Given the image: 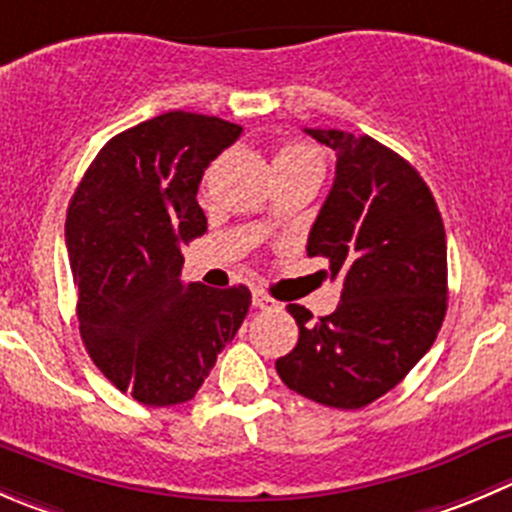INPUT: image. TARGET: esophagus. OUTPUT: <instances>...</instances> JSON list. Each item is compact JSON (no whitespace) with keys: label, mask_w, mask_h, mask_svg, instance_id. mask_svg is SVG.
Returning <instances> with one entry per match:
<instances>
[{"label":"esophagus","mask_w":512,"mask_h":512,"mask_svg":"<svg viewBox=\"0 0 512 512\" xmlns=\"http://www.w3.org/2000/svg\"><path fill=\"white\" fill-rule=\"evenodd\" d=\"M252 305H255L257 310H282L280 302L272 300V297L265 295V292H262V290L252 292Z\"/></svg>","instance_id":"obj_1"}]
</instances>
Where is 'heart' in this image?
Wrapping results in <instances>:
<instances>
[{"label": "heart", "mask_w": 512, "mask_h": 512, "mask_svg": "<svg viewBox=\"0 0 512 512\" xmlns=\"http://www.w3.org/2000/svg\"><path fill=\"white\" fill-rule=\"evenodd\" d=\"M302 162H320L315 150L305 145H282L275 155V170L290 165H302Z\"/></svg>", "instance_id": "obj_1"}]
</instances>
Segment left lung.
Here are the masks:
<instances>
[{
  "mask_svg": "<svg viewBox=\"0 0 512 512\" xmlns=\"http://www.w3.org/2000/svg\"><path fill=\"white\" fill-rule=\"evenodd\" d=\"M335 150V182L307 237L340 277V305L312 320L287 305L300 340L275 362L302 398L357 410L393 390L433 347L448 310V245L435 197L408 160L372 137L305 130Z\"/></svg>",
  "mask_w": 512,
  "mask_h": 512,
  "instance_id": "8db88e82",
  "label": "left lung"
}]
</instances>
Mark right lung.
<instances>
[{
    "mask_svg": "<svg viewBox=\"0 0 512 512\" xmlns=\"http://www.w3.org/2000/svg\"><path fill=\"white\" fill-rule=\"evenodd\" d=\"M240 124L167 112L112 137L69 200L64 240L84 347L102 375L150 408L195 398L252 305L245 285L180 280L207 232L197 187Z\"/></svg>",
    "mask_w": 512,
    "mask_h": 512,
    "instance_id": "right-lung-1",
    "label": "right lung"
}]
</instances>
